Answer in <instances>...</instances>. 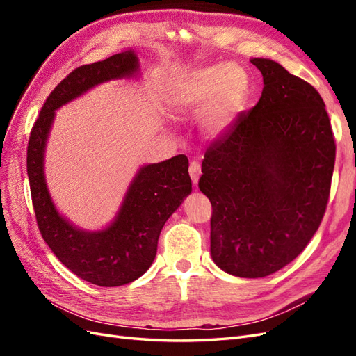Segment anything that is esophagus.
Masks as SVG:
<instances>
[{"instance_id":"obj_1","label":"esophagus","mask_w":356,"mask_h":356,"mask_svg":"<svg viewBox=\"0 0 356 356\" xmlns=\"http://www.w3.org/2000/svg\"><path fill=\"white\" fill-rule=\"evenodd\" d=\"M188 172H190V177H191L193 184H197V181H199V178H200V174H202V170H200V163H199V161L193 160L191 163H190Z\"/></svg>"}]
</instances>
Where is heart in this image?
Here are the masks:
<instances>
[{
	"label": "heart",
	"instance_id": "1",
	"mask_svg": "<svg viewBox=\"0 0 356 356\" xmlns=\"http://www.w3.org/2000/svg\"><path fill=\"white\" fill-rule=\"evenodd\" d=\"M248 93L250 79L241 67H207L177 81L168 99L175 110L186 111H196L208 102L203 113V127L208 134L218 136L233 124Z\"/></svg>",
	"mask_w": 356,
	"mask_h": 356
}]
</instances>
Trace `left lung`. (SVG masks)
Returning a JSON list of instances; mask_svg holds the SVG:
<instances>
[{
  "mask_svg": "<svg viewBox=\"0 0 356 356\" xmlns=\"http://www.w3.org/2000/svg\"><path fill=\"white\" fill-rule=\"evenodd\" d=\"M260 101L204 152L199 188L212 204L211 255L239 277H264L303 252L324 218L336 161L325 104L270 59Z\"/></svg>",
  "mask_w": 356,
  "mask_h": 356,
  "instance_id": "obj_1",
  "label": "left lung"
}]
</instances>
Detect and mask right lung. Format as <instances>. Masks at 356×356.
<instances>
[{
	"label": "right lung",
	"mask_w": 356,
	"mask_h": 356,
	"mask_svg": "<svg viewBox=\"0 0 356 356\" xmlns=\"http://www.w3.org/2000/svg\"><path fill=\"white\" fill-rule=\"evenodd\" d=\"M138 59L127 50L75 68L49 95L31 129L26 170L32 204L42 239L70 270L90 284L120 286L143 276L153 264L161 229L191 193L188 159L178 154L139 169L111 225L84 232L60 217L44 179V147L55 110L93 86L131 77Z\"/></svg>",
	"instance_id": "1"
}]
</instances>
